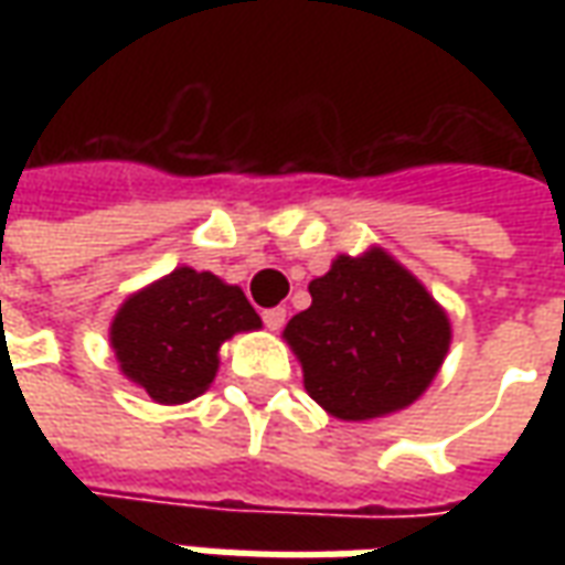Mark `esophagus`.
Segmentation results:
<instances>
[{
    "mask_svg": "<svg viewBox=\"0 0 565 565\" xmlns=\"http://www.w3.org/2000/svg\"><path fill=\"white\" fill-rule=\"evenodd\" d=\"M284 320H287V308H269V311H263V323H266L271 332L281 330Z\"/></svg>",
    "mask_w": 565,
    "mask_h": 565,
    "instance_id": "obj_1",
    "label": "esophagus"
}]
</instances>
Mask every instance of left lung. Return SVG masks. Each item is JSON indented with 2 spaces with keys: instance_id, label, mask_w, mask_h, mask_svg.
<instances>
[{
  "instance_id": "1",
  "label": "left lung",
  "mask_w": 565,
  "mask_h": 565,
  "mask_svg": "<svg viewBox=\"0 0 565 565\" xmlns=\"http://www.w3.org/2000/svg\"><path fill=\"white\" fill-rule=\"evenodd\" d=\"M308 294L284 342L327 415L375 420L424 396L448 356L450 318L391 250L339 254Z\"/></svg>"
}]
</instances>
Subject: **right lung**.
Returning a JSON list of instances; mask_svg holds the SVG:
<instances>
[{"instance_id":"right-lung-1","label":"right lung","mask_w":565,"mask_h":565,"mask_svg":"<svg viewBox=\"0 0 565 565\" xmlns=\"http://www.w3.org/2000/svg\"><path fill=\"white\" fill-rule=\"evenodd\" d=\"M263 320L242 287L211 271L178 266L129 294L108 327L124 379L160 405H184L209 391L221 344Z\"/></svg>"}]
</instances>
